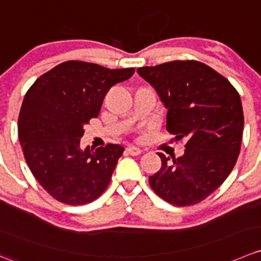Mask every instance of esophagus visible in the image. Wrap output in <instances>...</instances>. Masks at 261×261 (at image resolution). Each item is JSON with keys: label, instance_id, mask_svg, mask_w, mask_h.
Instances as JSON below:
<instances>
[{"label": "esophagus", "instance_id": "34e87169", "mask_svg": "<svg viewBox=\"0 0 261 261\" xmlns=\"http://www.w3.org/2000/svg\"><path fill=\"white\" fill-rule=\"evenodd\" d=\"M126 150H127V153L131 154V155H139V154L143 153V150H141L139 146H135V145H128Z\"/></svg>", "mask_w": 261, "mask_h": 261}]
</instances>
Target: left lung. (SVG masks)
<instances>
[{
  "label": "left lung",
  "instance_id": "8db88e82",
  "mask_svg": "<svg viewBox=\"0 0 261 261\" xmlns=\"http://www.w3.org/2000/svg\"><path fill=\"white\" fill-rule=\"evenodd\" d=\"M167 110V131L186 140L184 155L158 153L162 167L149 177L168 203L186 206L204 200L229 176L240 154L244 112L237 90L198 61L139 67Z\"/></svg>",
  "mask_w": 261,
  "mask_h": 261
}]
</instances>
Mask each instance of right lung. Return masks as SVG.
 Masks as SVG:
<instances>
[{
    "mask_svg": "<svg viewBox=\"0 0 261 261\" xmlns=\"http://www.w3.org/2000/svg\"><path fill=\"white\" fill-rule=\"evenodd\" d=\"M135 69L110 70L66 61L35 80L22 100L17 130L30 171L43 189L70 205L90 203L107 189L123 148H80L84 126L99 115L111 87Z\"/></svg>",
    "mask_w": 261,
    "mask_h": 261,
    "instance_id": "add662e5",
    "label": "right lung"
}]
</instances>
